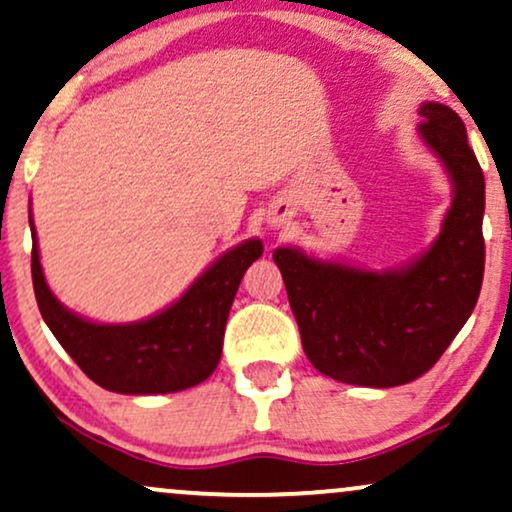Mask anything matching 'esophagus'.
<instances>
[{
	"label": "esophagus",
	"instance_id": "1",
	"mask_svg": "<svg viewBox=\"0 0 512 512\" xmlns=\"http://www.w3.org/2000/svg\"><path fill=\"white\" fill-rule=\"evenodd\" d=\"M269 224H271V226H283V224H286V215H281V212H276L274 217H269Z\"/></svg>",
	"mask_w": 512,
	"mask_h": 512
}]
</instances>
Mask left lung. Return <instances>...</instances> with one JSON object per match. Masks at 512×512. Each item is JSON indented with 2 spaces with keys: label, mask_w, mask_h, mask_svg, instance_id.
Segmentation results:
<instances>
[{
  "label": "left lung",
  "mask_w": 512,
  "mask_h": 512,
  "mask_svg": "<svg viewBox=\"0 0 512 512\" xmlns=\"http://www.w3.org/2000/svg\"><path fill=\"white\" fill-rule=\"evenodd\" d=\"M418 134L449 174L454 200L423 255L371 271L276 248L302 347L316 371L347 385L394 387L428 373L470 319L484 276V174L463 120L418 108Z\"/></svg>",
  "instance_id": "8db88e82"
}]
</instances>
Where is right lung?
Listing matches in <instances>:
<instances>
[{
  "mask_svg": "<svg viewBox=\"0 0 512 512\" xmlns=\"http://www.w3.org/2000/svg\"><path fill=\"white\" fill-rule=\"evenodd\" d=\"M32 286L49 331L96 385L120 394H167L208 380L219 364L224 328L241 278L264 245L250 238L226 250L163 312L134 323H96L63 307L47 286L35 224Z\"/></svg>",
  "mask_w": 512,
  "mask_h": 512,
  "instance_id": "right-lung-1",
  "label": "right lung"
}]
</instances>
